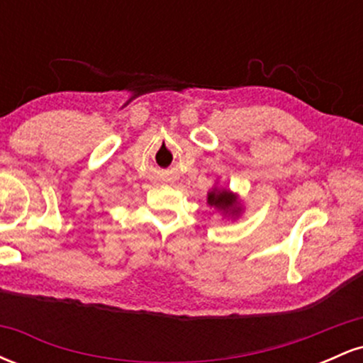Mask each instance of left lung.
Listing matches in <instances>:
<instances>
[{
  "instance_id": "left-lung-1",
  "label": "left lung",
  "mask_w": 363,
  "mask_h": 363,
  "mask_svg": "<svg viewBox=\"0 0 363 363\" xmlns=\"http://www.w3.org/2000/svg\"><path fill=\"white\" fill-rule=\"evenodd\" d=\"M208 205L216 206V208H222L223 211H228L234 208V198H232L228 191H211L208 194Z\"/></svg>"
}]
</instances>
